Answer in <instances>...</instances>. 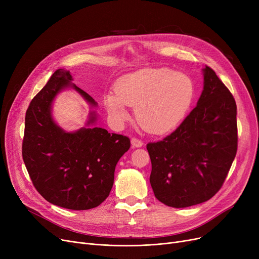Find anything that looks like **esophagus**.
<instances>
[{
    "mask_svg": "<svg viewBox=\"0 0 259 259\" xmlns=\"http://www.w3.org/2000/svg\"><path fill=\"white\" fill-rule=\"evenodd\" d=\"M144 145L143 141L137 139V138H132L131 139V146L132 148H139V147H142Z\"/></svg>",
    "mask_w": 259,
    "mask_h": 259,
    "instance_id": "1",
    "label": "esophagus"
}]
</instances>
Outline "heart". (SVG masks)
I'll use <instances>...</instances> for the list:
<instances>
[{
  "label": "heart",
  "instance_id": "obj_1",
  "mask_svg": "<svg viewBox=\"0 0 259 259\" xmlns=\"http://www.w3.org/2000/svg\"><path fill=\"white\" fill-rule=\"evenodd\" d=\"M193 95V81L187 74L167 68H146L122 76L116 90L105 94L104 104L116 125L130 118L133 106L143 128L162 133L183 119Z\"/></svg>",
  "mask_w": 259,
  "mask_h": 259
}]
</instances>
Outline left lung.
Instances as JSON below:
<instances>
[{
  "mask_svg": "<svg viewBox=\"0 0 259 259\" xmlns=\"http://www.w3.org/2000/svg\"><path fill=\"white\" fill-rule=\"evenodd\" d=\"M196 107L171 134L147 144L155 197L173 208L198 205L220 191L237 152L236 103L206 66Z\"/></svg>",
  "mask_w": 259,
  "mask_h": 259,
  "instance_id": "left-lung-1",
  "label": "left lung"
}]
</instances>
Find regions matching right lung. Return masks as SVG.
<instances>
[{"mask_svg":"<svg viewBox=\"0 0 259 259\" xmlns=\"http://www.w3.org/2000/svg\"><path fill=\"white\" fill-rule=\"evenodd\" d=\"M69 71L58 69L30 102L25 116L23 160L36 191L47 201L70 210L100 206L109 196L118 159L130 148L128 137L109 133L90 113L88 127L66 132L54 122L51 104L57 94L72 87L91 106L97 103L74 84Z\"/></svg>","mask_w":259,"mask_h":259,"instance_id":"right-lung-1","label":"right lung"}]
</instances>
